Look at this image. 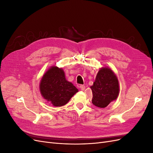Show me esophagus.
Listing matches in <instances>:
<instances>
[{"mask_svg": "<svg viewBox=\"0 0 153 153\" xmlns=\"http://www.w3.org/2000/svg\"><path fill=\"white\" fill-rule=\"evenodd\" d=\"M80 89H81L82 91H84L85 89V85H80Z\"/></svg>", "mask_w": 153, "mask_h": 153, "instance_id": "obj_1", "label": "esophagus"}]
</instances>
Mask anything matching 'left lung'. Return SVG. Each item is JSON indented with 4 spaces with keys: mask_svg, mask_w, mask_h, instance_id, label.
Listing matches in <instances>:
<instances>
[{
    "mask_svg": "<svg viewBox=\"0 0 153 153\" xmlns=\"http://www.w3.org/2000/svg\"><path fill=\"white\" fill-rule=\"evenodd\" d=\"M91 89L92 92V104L99 108H105L117 98L119 93V81L112 69L103 67L97 74Z\"/></svg>",
    "mask_w": 153,
    "mask_h": 153,
    "instance_id": "left-lung-1",
    "label": "left lung"
}]
</instances>
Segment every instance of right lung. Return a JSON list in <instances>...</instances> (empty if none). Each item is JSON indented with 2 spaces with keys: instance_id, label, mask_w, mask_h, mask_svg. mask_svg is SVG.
Segmentation results:
<instances>
[{
  "instance_id": "add662e5",
  "label": "right lung",
  "mask_w": 153,
  "mask_h": 153,
  "mask_svg": "<svg viewBox=\"0 0 153 153\" xmlns=\"http://www.w3.org/2000/svg\"><path fill=\"white\" fill-rule=\"evenodd\" d=\"M40 92L44 99L54 106L66 105L78 90L66 80L62 68L52 66L46 72L39 84Z\"/></svg>"
}]
</instances>
